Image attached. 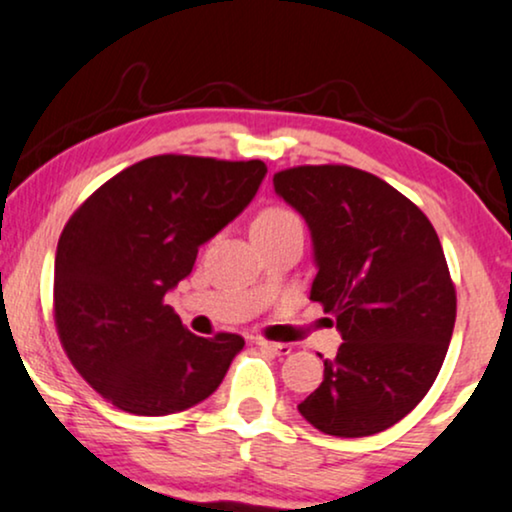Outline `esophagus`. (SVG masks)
Here are the masks:
<instances>
[{
  "label": "esophagus",
  "instance_id": "34e87169",
  "mask_svg": "<svg viewBox=\"0 0 512 512\" xmlns=\"http://www.w3.org/2000/svg\"><path fill=\"white\" fill-rule=\"evenodd\" d=\"M257 347L264 349V352H269V354H276V357H283V354H290V345H286V342L257 340Z\"/></svg>",
  "mask_w": 512,
  "mask_h": 512
}]
</instances>
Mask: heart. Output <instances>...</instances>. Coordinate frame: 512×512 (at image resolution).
Returning a JSON list of instances; mask_svg holds the SVG:
<instances>
[{
	"mask_svg": "<svg viewBox=\"0 0 512 512\" xmlns=\"http://www.w3.org/2000/svg\"><path fill=\"white\" fill-rule=\"evenodd\" d=\"M295 222H297V217L290 210L267 208V210H262L260 215L255 217V222H252V231L281 229V226H288V224H295Z\"/></svg>",
	"mask_w": 512,
	"mask_h": 512,
	"instance_id": "obj_1",
	"label": "heart"
}]
</instances>
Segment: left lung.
Wrapping results in <instances>:
<instances>
[{
  "label": "left lung",
  "instance_id": "left-lung-1",
  "mask_svg": "<svg viewBox=\"0 0 512 512\" xmlns=\"http://www.w3.org/2000/svg\"><path fill=\"white\" fill-rule=\"evenodd\" d=\"M274 189L312 231L319 271L309 297L342 335L297 409L333 437L392 428L428 394L454 333L456 288L435 226L357 167H290L274 174Z\"/></svg>",
  "mask_w": 512,
  "mask_h": 512
}]
</instances>
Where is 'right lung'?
<instances>
[{
	"instance_id": "1",
	"label": "right lung",
	"mask_w": 512,
	"mask_h": 512,
	"mask_svg": "<svg viewBox=\"0 0 512 512\" xmlns=\"http://www.w3.org/2000/svg\"><path fill=\"white\" fill-rule=\"evenodd\" d=\"M262 160L153 155L96 189L58 238L54 319L77 373L118 409L170 416L217 390L245 340L198 338L165 295L260 189Z\"/></svg>"
}]
</instances>
